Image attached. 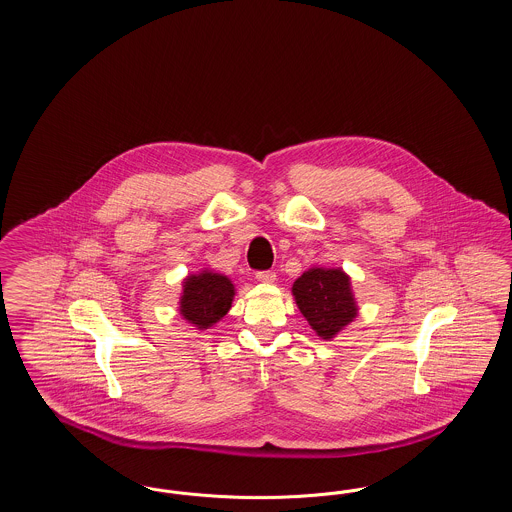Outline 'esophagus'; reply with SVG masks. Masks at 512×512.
I'll use <instances>...</instances> for the list:
<instances>
[{
	"label": "esophagus",
	"instance_id": "34e87169",
	"mask_svg": "<svg viewBox=\"0 0 512 512\" xmlns=\"http://www.w3.org/2000/svg\"><path fill=\"white\" fill-rule=\"evenodd\" d=\"M255 278L259 282H274L276 280V272H272V270H259V272H255Z\"/></svg>",
	"mask_w": 512,
	"mask_h": 512
}]
</instances>
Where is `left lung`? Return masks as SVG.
Listing matches in <instances>:
<instances>
[{
	"label": "left lung",
	"mask_w": 512,
	"mask_h": 512,
	"mask_svg": "<svg viewBox=\"0 0 512 512\" xmlns=\"http://www.w3.org/2000/svg\"><path fill=\"white\" fill-rule=\"evenodd\" d=\"M292 292L299 311L324 340L357 317L349 276L340 268H311L295 280Z\"/></svg>",
	"instance_id": "1"
}]
</instances>
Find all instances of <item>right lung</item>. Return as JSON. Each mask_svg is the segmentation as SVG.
<instances>
[{
	"instance_id": "add662e5",
	"label": "right lung",
	"mask_w": 512,
	"mask_h": 512,
	"mask_svg": "<svg viewBox=\"0 0 512 512\" xmlns=\"http://www.w3.org/2000/svg\"><path fill=\"white\" fill-rule=\"evenodd\" d=\"M234 286L217 272H201L188 276L184 295L180 299V313L197 328H209L224 317L232 305Z\"/></svg>"
}]
</instances>
